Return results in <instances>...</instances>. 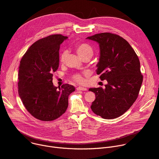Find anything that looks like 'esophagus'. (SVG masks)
I'll return each instance as SVG.
<instances>
[{"mask_svg":"<svg viewBox=\"0 0 159 159\" xmlns=\"http://www.w3.org/2000/svg\"><path fill=\"white\" fill-rule=\"evenodd\" d=\"M77 91H86L87 89L86 88H84V87H77Z\"/></svg>","mask_w":159,"mask_h":159,"instance_id":"obj_1","label":"esophagus"}]
</instances>
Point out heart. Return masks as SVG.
<instances>
[{"instance_id": "b5f03b06", "label": "heart", "mask_w": 159, "mask_h": 159, "mask_svg": "<svg viewBox=\"0 0 159 159\" xmlns=\"http://www.w3.org/2000/svg\"><path fill=\"white\" fill-rule=\"evenodd\" d=\"M77 53L78 55L82 58H91L93 55V49L90 45L86 43H80L76 45L75 46ZM68 50H64L61 55L60 61L61 62H64L66 60V58L68 55ZM73 80L78 83H83L84 82V79L79 74L75 75L73 77Z\"/></svg>"}]
</instances>
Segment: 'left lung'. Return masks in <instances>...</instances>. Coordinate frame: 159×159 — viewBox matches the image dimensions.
I'll return each instance as SVG.
<instances>
[{
  "mask_svg": "<svg viewBox=\"0 0 159 159\" xmlns=\"http://www.w3.org/2000/svg\"><path fill=\"white\" fill-rule=\"evenodd\" d=\"M86 39L99 44L100 58L97 73L107 84L102 88H89L95 94L91 109L105 119L123 115L135 102L143 83L140 61L124 39L111 33H101Z\"/></svg>",
  "mask_w": 159,
  "mask_h": 159,
  "instance_id": "obj_1",
  "label": "left lung"
}]
</instances>
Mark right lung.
<instances>
[{"label": "right lung", "mask_w": 159, "mask_h": 159, "mask_svg": "<svg viewBox=\"0 0 159 159\" xmlns=\"http://www.w3.org/2000/svg\"><path fill=\"white\" fill-rule=\"evenodd\" d=\"M67 37L52 35L33 43L20 62L18 92L28 111L42 121H52L63 115L75 87L53 84V73L59 66L60 45Z\"/></svg>", "instance_id": "1"}]
</instances>
